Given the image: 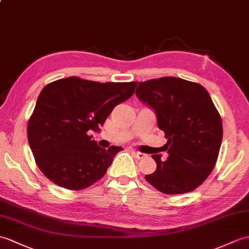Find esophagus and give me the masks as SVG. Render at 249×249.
I'll return each mask as SVG.
<instances>
[{
	"mask_svg": "<svg viewBox=\"0 0 249 249\" xmlns=\"http://www.w3.org/2000/svg\"><path fill=\"white\" fill-rule=\"evenodd\" d=\"M134 156L137 159H143L146 157V155L144 153H141V152H134Z\"/></svg>",
	"mask_w": 249,
	"mask_h": 249,
	"instance_id": "obj_1",
	"label": "esophagus"
}]
</instances>
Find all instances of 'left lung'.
Returning <instances> with one entry per match:
<instances>
[{
    "mask_svg": "<svg viewBox=\"0 0 249 249\" xmlns=\"http://www.w3.org/2000/svg\"><path fill=\"white\" fill-rule=\"evenodd\" d=\"M137 96L157 114L169 154L152 157L157 170L145 176L164 194L195 190L214 169L223 139V124L210 94L203 86L178 77H160L138 83Z\"/></svg>",
    "mask_w": 249,
    "mask_h": 249,
    "instance_id": "8db88e82",
    "label": "left lung"
}]
</instances>
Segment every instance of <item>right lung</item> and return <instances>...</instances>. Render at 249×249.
Returning a JSON list of instances; mask_svg holds the SVG:
<instances>
[{"mask_svg":"<svg viewBox=\"0 0 249 249\" xmlns=\"http://www.w3.org/2000/svg\"><path fill=\"white\" fill-rule=\"evenodd\" d=\"M136 86L77 76L46 85L27 123L28 144L43 175L73 191L100 180L123 148H102L89 131L100 129L113 108L134 94Z\"/></svg>","mask_w":249,"mask_h":249,"instance_id":"right-lung-1","label":"right lung"}]
</instances>
